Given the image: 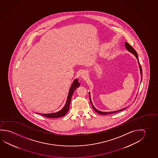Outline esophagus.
Returning <instances> with one entry per match:
<instances>
[{
  "label": "esophagus",
  "instance_id": "34e87169",
  "mask_svg": "<svg viewBox=\"0 0 158 158\" xmlns=\"http://www.w3.org/2000/svg\"><path fill=\"white\" fill-rule=\"evenodd\" d=\"M88 76H89L88 72H87V71H83L81 73V77L83 78V79H86L87 77H88Z\"/></svg>",
  "mask_w": 158,
  "mask_h": 158
}]
</instances>
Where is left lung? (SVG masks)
Masks as SVG:
<instances>
[{
  "label": "left lung",
  "instance_id": "8db88e82",
  "mask_svg": "<svg viewBox=\"0 0 158 158\" xmlns=\"http://www.w3.org/2000/svg\"><path fill=\"white\" fill-rule=\"evenodd\" d=\"M125 47H126V49H127L129 52H131V53H132L133 55H134L135 57H136V58H137V60H138V64H139V69H140V71L141 82V81H142V78H143V73H142V69H141V67L140 64L139 60V58H138V53H137V52H136V51H135V49H134V48L132 47V46H131V45H130L129 44L127 43V42H125ZM89 100H90L91 103V105H92L93 109H94V110H95L96 112H98V114H101V115H107V114H113V113H116V112H119V111H123V110L126 109V108H127V107H125V108L122 109L118 110H116V111H111V112H102V111H99V110H98L96 109L95 108V107H94V106L93 105L92 101H91V99L90 93L89 92ZM136 96H137V95H136ZM128 107H129V106H128Z\"/></svg>",
  "mask_w": 158,
  "mask_h": 158
}]
</instances>
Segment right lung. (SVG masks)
<instances>
[{
    "mask_svg": "<svg viewBox=\"0 0 158 158\" xmlns=\"http://www.w3.org/2000/svg\"><path fill=\"white\" fill-rule=\"evenodd\" d=\"M80 86V83L78 82V80L77 78V79L74 80L72 85H71V86L69 90V94H68V96L67 98V100H66L65 105L64 106L62 109L60 110V111H59L57 112L50 113V114H40V113L38 114V112H36V113L48 118H60V117H62L63 116H64L69 111V105H70V102H71V100L72 96L73 94V92L75 91V89H76Z\"/></svg>",
    "mask_w": 158,
    "mask_h": 158,
    "instance_id": "add662e5",
    "label": "right lung"
}]
</instances>
